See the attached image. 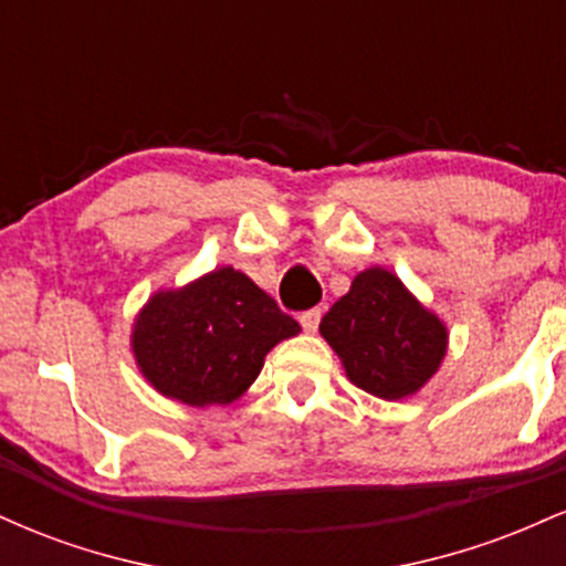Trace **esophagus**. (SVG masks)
<instances>
[{
  "mask_svg": "<svg viewBox=\"0 0 566 566\" xmlns=\"http://www.w3.org/2000/svg\"><path fill=\"white\" fill-rule=\"evenodd\" d=\"M319 322H322V308H311L301 314V324L305 333H316V329H319Z\"/></svg>",
  "mask_w": 566,
  "mask_h": 566,
  "instance_id": "1",
  "label": "esophagus"
}]
</instances>
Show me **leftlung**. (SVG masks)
Segmentation results:
<instances>
[{
  "mask_svg": "<svg viewBox=\"0 0 566 566\" xmlns=\"http://www.w3.org/2000/svg\"><path fill=\"white\" fill-rule=\"evenodd\" d=\"M319 333L346 378L386 401L415 396L439 373L450 346L447 324L394 271L369 265L324 314Z\"/></svg>",
  "mask_w": 566,
  "mask_h": 566,
  "instance_id": "1",
  "label": "left lung"
}]
</instances>
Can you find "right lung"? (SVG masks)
<instances>
[{
	"label": "right lung",
	"instance_id": "right-lung-1",
	"mask_svg": "<svg viewBox=\"0 0 566 566\" xmlns=\"http://www.w3.org/2000/svg\"><path fill=\"white\" fill-rule=\"evenodd\" d=\"M301 324L233 265L184 287L157 290L135 314L129 348L154 391L188 407L237 401L261 375L265 354Z\"/></svg>",
	"mask_w": 566,
	"mask_h": 566
}]
</instances>
